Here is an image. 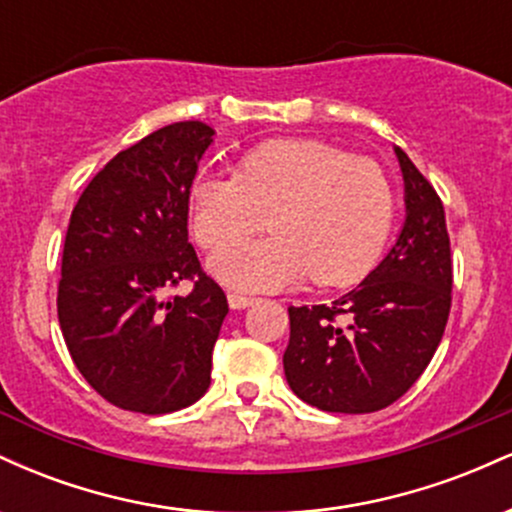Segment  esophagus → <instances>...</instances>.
Listing matches in <instances>:
<instances>
[{"label": "esophagus", "mask_w": 512, "mask_h": 512, "mask_svg": "<svg viewBox=\"0 0 512 512\" xmlns=\"http://www.w3.org/2000/svg\"><path fill=\"white\" fill-rule=\"evenodd\" d=\"M252 303H257V298H252V296H245V293H228V305H231L233 310H243V308H250Z\"/></svg>", "instance_id": "1"}]
</instances>
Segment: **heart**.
<instances>
[{
	"instance_id": "heart-1",
	"label": "heart",
	"mask_w": 512,
	"mask_h": 512,
	"mask_svg": "<svg viewBox=\"0 0 512 512\" xmlns=\"http://www.w3.org/2000/svg\"><path fill=\"white\" fill-rule=\"evenodd\" d=\"M264 215L272 237L237 240ZM392 221L385 170L317 139H269L245 151L236 175L197 173L190 185L192 236L202 248L229 243L209 272L238 291L284 289L308 274L317 286L356 284L380 260Z\"/></svg>"
}]
</instances>
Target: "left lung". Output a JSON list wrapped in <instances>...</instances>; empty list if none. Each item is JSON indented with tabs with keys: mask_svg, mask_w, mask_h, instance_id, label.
Returning a JSON list of instances; mask_svg holds the SVG:
<instances>
[{
	"mask_svg": "<svg viewBox=\"0 0 512 512\" xmlns=\"http://www.w3.org/2000/svg\"><path fill=\"white\" fill-rule=\"evenodd\" d=\"M407 219L385 260L327 305L289 308L284 373L303 402L334 414L390 407L436 354L452 303V260L438 192L402 149Z\"/></svg>",
	"mask_w": 512,
	"mask_h": 512,
	"instance_id": "1",
	"label": "left lung"
}]
</instances>
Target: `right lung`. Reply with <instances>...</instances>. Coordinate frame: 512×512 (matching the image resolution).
Listing matches in <instances>:
<instances>
[{"mask_svg": "<svg viewBox=\"0 0 512 512\" xmlns=\"http://www.w3.org/2000/svg\"><path fill=\"white\" fill-rule=\"evenodd\" d=\"M214 129H156L96 175L69 219L57 317L86 383L115 407L170 414L211 383L226 293L187 240L190 185ZM190 280L187 297L169 289Z\"/></svg>", "mask_w": 512, "mask_h": 512, "instance_id": "obj_1", "label": "right lung"}]
</instances>
